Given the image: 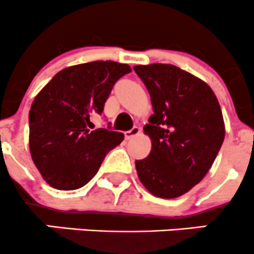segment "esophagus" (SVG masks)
<instances>
[{"mask_svg": "<svg viewBox=\"0 0 254 254\" xmlns=\"http://www.w3.org/2000/svg\"><path fill=\"white\" fill-rule=\"evenodd\" d=\"M140 131H141L140 127H134L131 130H129V131H125V132H124L125 138H127V140H130V138L135 137L136 135L140 134Z\"/></svg>", "mask_w": 254, "mask_h": 254, "instance_id": "obj_1", "label": "esophagus"}]
</instances>
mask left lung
I'll list each match as a JSON object with an SVG mask.
<instances>
[{
	"mask_svg": "<svg viewBox=\"0 0 254 254\" xmlns=\"http://www.w3.org/2000/svg\"><path fill=\"white\" fill-rule=\"evenodd\" d=\"M134 70L153 107L143 127L152 149L135 162L138 179L153 196L176 198L204 178L223 145L220 106L203 80L172 64L135 65Z\"/></svg>",
	"mask_w": 254,
	"mask_h": 254,
	"instance_id": "left-lung-1",
	"label": "left lung"
}]
</instances>
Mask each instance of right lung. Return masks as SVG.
I'll use <instances>...</instances> for the list:
<instances>
[{"instance_id": "right-lung-1", "label": "right lung", "mask_w": 254, "mask_h": 254, "mask_svg": "<svg viewBox=\"0 0 254 254\" xmlns=\"http://www.w3.org/2000/svg\"><path fill=\"white\" fill-rule=\"evenodd\" d=\"M131 68L113 61L68 66L58 71L29 112V147L44 180L57 190H76L97 174L106 154L124 135L86 125L101 114L114 84Z\"/></svg>"}]
</instances>
